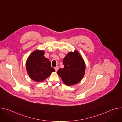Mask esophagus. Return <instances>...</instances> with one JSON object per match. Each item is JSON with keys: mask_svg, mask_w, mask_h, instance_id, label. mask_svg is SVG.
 <instances>
[{"mask_svg": "<svg viewBox=\"0 0 122 122\" xmlns=\"http://www.w3.org/2000/svg\"><path fill=\"white\" fill-rule=\"evenodd\" d=\"M55 69L56 71H58V69H59V67H58V66H56V67H55Z\"/></svg>", "mask_w": 122, "mask_h": 122, "instance_id": "esophagus-1", "label": "esophagus"}]
</instances>
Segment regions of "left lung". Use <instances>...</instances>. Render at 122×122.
Instances as JSON below:
<instances>
[{"mask_svg": "<svg viewBox=\"0 0 122 122\" xmlns=\"http://www.w3.org/2000/svg\"><path fill=\"white\" fill-rule=\"evenodd\" d=\"M63 68H59L58 75L67 85L77 84L83 78L85 69L84 61L77 51L69 53L64 58Z\"/></svg>", "mask_w": 122, "mask_h": 122, "instance_id": "obj_1", "label": "left lung"}]
</instances>
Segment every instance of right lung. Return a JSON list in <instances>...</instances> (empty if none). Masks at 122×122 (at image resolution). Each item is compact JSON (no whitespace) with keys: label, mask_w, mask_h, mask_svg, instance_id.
<instances>
[{"label":"right lung","mask_w":122,"mask_h":122,"mask_svg":"<svg viewBox=\"0 0 122 122\" xmlns=\"http://www.w3.org/2000/svg\"><path fill=\"white\" fill-rule=\"evenodd\" d=\"M43 51L36 50L28 57L26 70L30 77L34 81H42L51 75L55 69L51 66V62L44 56Z\"/></svg>","instance_id":"1"}]
</instances>
